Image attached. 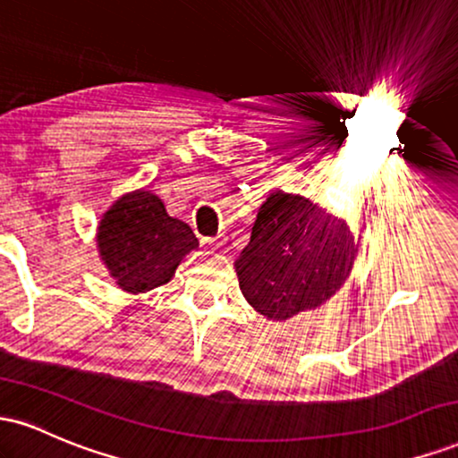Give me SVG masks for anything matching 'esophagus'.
Here are the masks:
<instances>
[{
    "label": "esophagus",
    "mask_w": 458,
    "mask_h": 458,
    "mask_svg": "<svg viewBox=\"0 0 458 458\" xmlns=\"http://www.w3.org/2000/svg\"><path fill=\"white\" fill-rule=\"evenodd\" d=\"M208 245H219V236H215V239H207Z\"/></svg>",
    "instance_id": "esophagus-1"
}]
</instances>
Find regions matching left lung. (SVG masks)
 <instances>
[{"mask_svg": "<svg viewBox=\"0 0 458 458\" xmlns=\"http://www.w3.org/2000/svg\"><path fill=\"white\" fill-rule=\"evenodd\" d=\"M355 259L357 243L346 222L306 198L276 191L260 207L234 267L254 310L286 320L334 295Z\"/></svg>", "mask_w": 458, "mask_h": 458, "instance_id": "left-lung-1", "label": "left lung"}]
</instances>
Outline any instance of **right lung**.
Returning a JSON list of instances; mask_svg holds the SVG:
<instances>
[{
	"instance_id": "1",
	"label": "right lung",
	"mask_w": 458,
	"mask_h": 458,
	"mask_svg": "<svg viewBox=\"0 0 458 458\" xmlns=\"http://www.w3.org/2000/svg\"><path fill=\"white\" fill-rule=\"evenodd\" d=\"M98 251L123 291L144 293L170 282L176 267L198 247L193 230L170 217L155 193H127L103 215Z\"/></svg>"
}]
</instances>
